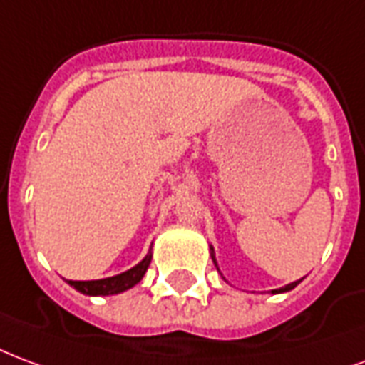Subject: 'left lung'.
I'll use <instances>...</instances> for the list:
<instances>
[{"label":"left lung","mask_w":365,"mask_h":365,"mask_svg":"<svg viewBox=\"0 0 365 365\" xmlns=\"http://www.w3.org/2000/svg\"><path fill=\"white\" fill-rule=\"evenodd\" d=\"M212 251H214V249H212ZM212 260H214V262H215V259H214V252H212ZM299 282H302V280L292 282V284H288V286H284V288H280V289H272V294H282V292H289V289H294L295 286H297V284H299Z\"/></svg>","instance_id":"left-lung-1"}]
</instances>
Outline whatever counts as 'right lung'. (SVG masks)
<instances>
[{"mask_svg": "<svg viewBox=\"0 0 365 365\" xmlns=\"http://www.w3.org/2000/svg\"><path fill=\"white\" fill-rule=\"evenodd\" d=\"M151 262V252L145 255V259L135 264L134 268H130L126 272L118 274V276H110V278H105V280H87V282H73L70 280V286L81 292L85 295H114L120 294V292H126V289L134 288L138 282L142 280L143 274L148 270Z\"/></svg>", "mask_w": 365, "mask_h": 365, "instance_id": "obj_1", "label": "right lung"}]
</instances>
